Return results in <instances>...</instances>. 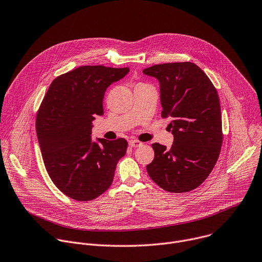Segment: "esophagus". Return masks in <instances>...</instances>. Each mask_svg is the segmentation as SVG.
Instances as JSON below:
<instances>
[{"label":"esophagus","mask_w":262,"mask_h":262,"mask_svg":"<svg viewBox=\"0 0 262 262\" xmlns=\"http://www.w3.org/2000/svg\"><path fill=\"white\" fill-rule=\"evenodd\" d=\"M129 145L131 147H137V146H141L142 145V142L138 141V140H130L129 141Z\"/></svg>","instance_id":"obj_1"}]
</instances>
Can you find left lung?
Segmentation results:
<instances>
[{"label": "left lung", "mask_w": 262, "mask_h": 262, "mask_svg": "<svg viewBox=\"0 0 262 262\" xmlns=\"http://www.w3.org/2000/svg\"><path fill=\"white\" fill-rule=\"evenodd\" d=\"M143 74L158 79L162 118H171L170 148L152 143L155 157L146 165L149 178L162 189L183 193L197 188L213 170L223 135L217 90L190 62L155 65Z\"/></svg>", "instance_id": "left-lung-1"}]
</instances>
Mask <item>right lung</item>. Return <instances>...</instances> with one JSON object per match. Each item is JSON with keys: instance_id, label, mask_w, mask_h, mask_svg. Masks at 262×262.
Instances as JSON below:
<instances>
[{"instance_id": "obj_1", "label": "right lung", "mask_w": 262, "mask_h": 262, "mask_svg": "<svg viewBox=\"0 0 262 262\" xmlns=\"http://www.w3.org/2000/svg\"><path fill=\"white\" fill-rule=\"evenodd\" d=\"M129 68L81 66L51 82L37 114L36 131L45 168L67 196L89 201L112 185L125 156L124 138L92 139V122L103 116L106 89Z\"/></svg>"}]
</instances>
